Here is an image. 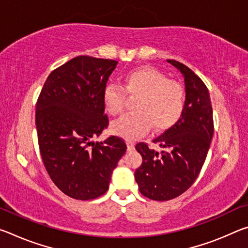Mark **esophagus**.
Returning a JSON list of instances; mask_svg holds the SVG:
<instances>
[{"label":"esophagus","instance_id":"34e87169","mask_svg":"<svg viewBox=\"0 0 248 248\" xmlns=\"http://www.w3.org/2000/svg\"><path fill=\"white\" fill-rule=\"evenodd\" d=\"M127 145H128V150L129 151H131V150H133L134 149V141L133 140H130V139H128L127 140Z\"/></svg>","mask_w":248,"mask_h":248}]
</instances>
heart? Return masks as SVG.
<instances>
[{"instance_id":"b5f03b06","label":"heart","mask_w":248,"mask_h":248,"mask_svg":"<svg viewBox=\"0 0 248 248\" xmlns=\"http://www.w3.org/2000/svg\"><path fill=\"white\" fill-rule=\"evenodd\" d=\"M124 89L107 84L103 92V102L111 116L124 114L127 95L138 97L134 102L136 111L125 115L111 124L115 133L127 139H138L149 131H163L177 123L185 108L183 86L174 79H167L162 72L151 66H140L125 72Z\"/></svg>"}]
</instances>
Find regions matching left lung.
I'll return each instance as SVG.
<instances>
[{"instance_id": "obj_1", "label": "left lung", "mask_w": 248, "mask_h": 248, "mask_svg": "<svg viewBox=\"0 0 248 248\" xmlns=\"http://www.w3.org/2000/svg\"><path fill=\"white\" fill-rule=\"evenodd\" d=\"M167 62L183 74L186 87L184 112L173 127L154 139L161 153L139 142L136 149L142 164L134 173L139 190L146 198L166 201L184 194L198 177L213 136L212 106L205 84L180 62Z\"/></svg>"}]
</instances>
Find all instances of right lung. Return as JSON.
<instances>
[{"instance_id": "add662e5", "label": "right lung", "mask_w": 248, "mask_h": 248, "mask_svg": "<svg viewBox=\"0 0 248 248\" xmlns=\"http://www.w3.org/2000/svg\"><path fill=\"white\" fill-rule=\"evenodd\" d=\"M118 61L78 56L49 74L36 104L44 165L54 185L78 200L108 190L127 145L119 137L92 142L109 124L103 92Z\"/></svg>"}]
</instances>
